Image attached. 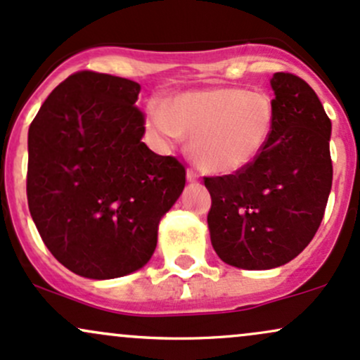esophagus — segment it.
<instances>
[{"instance_id": "1", "label": "esophagus", "mask_w": 360, "mask_h": 360, "mask_svg": "<svg viewBox=\"0 0 360 360\" xmlns=\"http://www.w3.org/2000/svg\"><path fill=\"white\" fill-rule=\"evenodd\" d=\"M187 180L188 181H199V173H197L195 169L188 168L187 169Z\"/></svg>"}]
</instances>
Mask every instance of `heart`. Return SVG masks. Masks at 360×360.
<instances>
[{"label": "heart", "mask_w": 360, "mask_h": 360, "mask_svg": "<svg viewBox=\"0 0 360 360\" xmlns=\"http://www.w3.org/2000/svg\"><path fill=\"white\" fill-rule=\"evenodd\" d=\"M274 120L269 95L233 86L185 91L172 105L163 98L148 105V127L161 146L192 134L193 156L214 173L250 167L267 148Z\"/></svg>", "instance_id": "heart-1"}]
</instances>
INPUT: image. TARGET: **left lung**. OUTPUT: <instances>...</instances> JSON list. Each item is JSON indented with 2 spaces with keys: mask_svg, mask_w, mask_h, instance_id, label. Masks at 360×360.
I'll return each instance as SVG.
<instances>
[{
  "mask_svg": "<svg viewBox=\"0 0 360 360\" xmlns=\"http://www.w3.org/2000/svg\"><path fill=\"white\" fill-rule=\"evenodd\" d=\"M276 120L267 148L234 175L205 176L211 243L224 264L276 269L296 258L320 228L332 191V122L304 79H270Z\"/></svg>",
  "mask_w": 360,
  "mask_h": 360,
  "instance_id": "left-lung-1",
  "label": "left lung"
}]
</instances>
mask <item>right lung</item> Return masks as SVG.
<instances>
[{"instance_id":"1","label":"right lung","mask_w":360,"mask_h":360,"mask_svg":"<svg viewBox=\"0 0 360 360\" xmlns=\"http://www.w3.org/2000/svg\"><path fill=\"white\" fill-rule=\"evenodd\" d=\"M139 83L78 71L56 86L28 129L27 199L56 260L88 278L148 264L185 167L143 143Z\"/></svg>"}]
</instances>
